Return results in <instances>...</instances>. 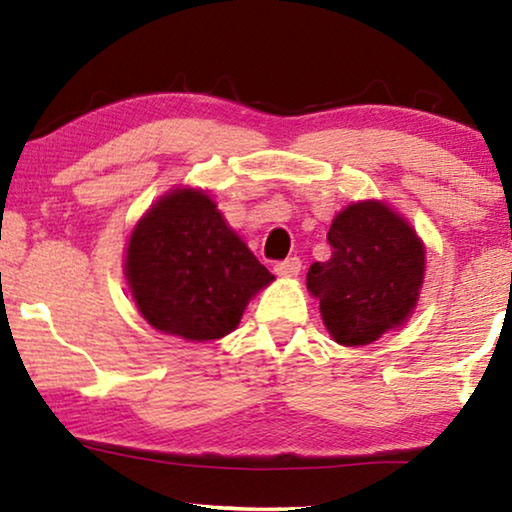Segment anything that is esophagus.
<instances>
[{"instance_id": "obj_1", "label": "esophagus", "mask_w": 512, "mask_h": 512, "mask_svg": "<svg viewBox=\"0 0 512 512\" xmlns=\"http://www.w3.org/2000/svg\"><path fill=\"white\" fill-rule=\"evenodd\" d=\"M300 266H302V262L298 257H289V259H284V262L275 264V273L280 277H296L300 273Z\"/></svg>"}]
</instances>
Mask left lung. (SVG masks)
Returning a JSON list of instances; mask_svg holds the SVG:
<instances>
[{
  "instance_id": "left-lung-1",
  "label": "left lung",
  "mask_w": 512,
  "mask_h": 512,
  "mask_svg": "<svg viewBox=\"0 0 512 512\" xmlns=\"http://www.w3.org/2000/svg\"><path fill=\"white\" fill-rule=\"evenodd\" d=\"M332 257L314 262L307 289L341 345H368L406 323L424 280V246L400 214L381 201L345 207L329 225Z\"/></svg>"
}]
</instances>
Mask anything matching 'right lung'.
Instances as JSON below:
<instances>
[{
	"label": "right lung",
	"mask_w": 512,
	"mask_h": 512,
	"mask_svg": "<svg viewBox=\"0 0 512 512\" xmlns=\"http://www.w3.org/2000/svg\"><path fill=\"white\" fill-rule=\"evenodd\" d=\"M124 268L146 323L198 343L230 334L273 282L201 189H173L142 216Z\"/></svg>",
	"instance_id": "1"
}]
</instances>
